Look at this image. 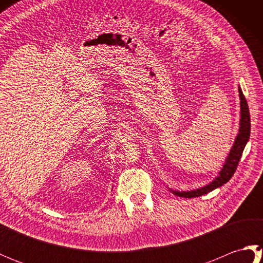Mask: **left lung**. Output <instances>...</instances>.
<instances>
[{
  "label": "left lung",
  "mask_w": 263,
  "mask_h": 263,
  "mask_svg": "<svg viewBox=\"0 0 263 263\" xmlns=\"http://www.w3.org/2000/svg\"><path fill=\"white\" fill-rule=\"evenodd\" d=\"M238 93H239V100H241V119H239V128L231 152L228 154L224 165H222V168L219 171V173H218V175L214 181L210 182L209 184H206V185L202 187L190 190V191H176V190L170 189L175 195H178V197H183V198L200 197V195L209 193L211 191H214L215 189L224 185V184L230 181L232 176L234 175V173H235L237 165L239 163V159L242 157L243 150L249 141L250 131H251L249 106L247 103V99H245L244 95L242 92L241 87H238Z\"/></svg>",
  "instance_id": "1"
}]
</instances>
